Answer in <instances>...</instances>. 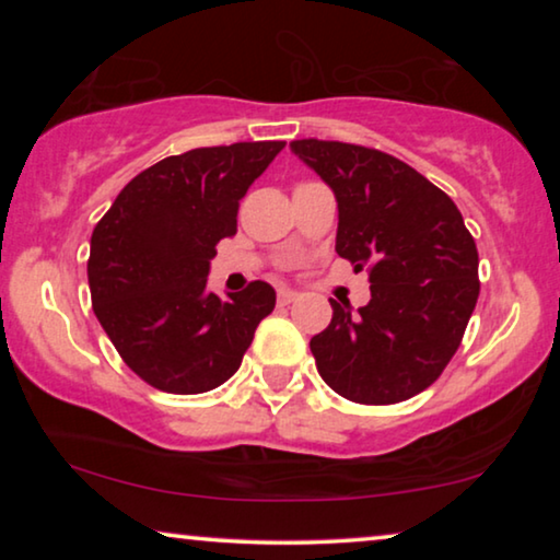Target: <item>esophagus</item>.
I'll return each instance as SVG.
<instances>
[{"label":"esophagus","instance_id":"esophagus-1","mask_svg":"<svg viewBox=\"0 0 560 560\" xmlns=\"http://www.w3.org/2000/svg\"><path fill=\"white\" fill-rule=\"evenodd\" d=\"M298 301V293H293V290H280L278 293V303L280 305H290V303H295Z\"/></svg>","mask_w":560,"mask_h":560}]
</instances>
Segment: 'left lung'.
<instances>
[{
  "mask_svg": "<svg viewBox=\"0 0 560 560\" xmlns=\"http://www.w3.org/2000/svg\"><path fill=\"white\" fill-rule=\"evenodd\" d=\"M290 150L334 190L336 252L370 267L372 301L311 339L318 374L362 405L423 393L456 354L479 298V255L456 203L416 167L362 144L295 140Z\"/></svg>",
  "mask_w": 560,
  "mask_h": 560,
  "instance_id": "left-lung-1",
  "label": "left lung"
}]
</instances>
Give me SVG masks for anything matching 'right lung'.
<instances>
[{"label": "right lung", "instance_id": "right-lung-1", "mask_svg": "<svg viewBox=\"0 0 560 560\" xmlns=\"http://www.w3.org/2000/svg\"><path fill=\"white\" fill-rule=\"evenodd\" d=\"M285 142L196 148L160 160L121 188L91 234L89 288L125 364L173 395L219 387L240 370L275 308L262 280L209 293L211 259L236 234V211Z\"/></svg>", "mask_w": 560, "mask_h": 560}]
</instances>
